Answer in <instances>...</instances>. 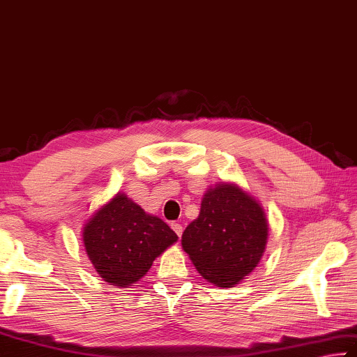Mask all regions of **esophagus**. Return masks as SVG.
Here are the masks:
<instances>
[{"mask_svg": "<svg viewBox=\"0 0 357 357\" xmlns=\"http://www.w3.org/2000/svg\"><path fill=\"white\" fill-rule=\"evenodd\" d=\"M171 227H172L174 232L177 234L178 237H182V232H183V227H182V225H180V223H171Z\"/></svg>", "mask_w": 357, "mask_h": 357, "instance_id": "esophagus-1", "label": "esophagus"}]
</instances>
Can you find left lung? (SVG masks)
<instances>
[{"instance_id":"1","label":"left lung","mask_w":357,"mask_h":357,"mask_svg":"<svg viewBox=\"0 0 357 357\" xmlns=\"http://www.w3.org/2000/svg\"><path fill=\"white\" fill-rule=\"evenodd\" d=\"M267 232L261 204L236 183H218L204 195L199 217L183 231L182 247L204 278L232 288L259 264Z\"/></svg>"}]
</instances>
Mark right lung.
Wrapping results in <instances>:
<instances>
[{"instance_id": "right-lung-1", "label": "right lung", "mask_w": 357, "mask_h": 357, "mask_svg": "<svg viewBox=\"0 0 357 357\" xmlns=\"http://www.w3.org/2000/svg\"><path fill=\"white\" fill-rule=\"evenodd\" d=\"M82 237L96 272L120 288L139 282L178 238L165 221L145 213L123 192L91 215Z\"/></svg>"}]
</instances>
